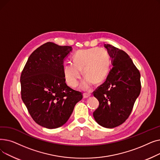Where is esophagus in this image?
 Here are the masks:
<instances>
[{"label": "esophagus", "instance_id": "34e87169", "mask_svg": "<svg viewBox=\"0 0 160 160\" xmlns=\"http://www.w3.org/2000/svg\"><path fill=\"white\" fill-rule=\"evenodd\" d=\"M83 97L84 98H88L91 97V94L90 93H83Z\"/></svg>", "mask_w": 160, "mask_h": 160}]
</instances>
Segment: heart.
<instances>
[{
	"label": "heart",
	"mask_w": 160,
	"mask_h": 160,
	"mask_svg": "<svg viewBox=\"0 0 160 160\" xmlns=\"http://www.w3.org/2000/svg\"><path fill=\"white\" fill-rule=\"evenodd\" d=\"M73 64L63 67V75L67 85L75 88L81 78L82 71L85 78L80 86L83 90L89 89L92 83L98 85L106 78L110 67V60L104 48L80 50L72 58Z\"/></svg>",
	"instance_id": "1"
}]
</instances>
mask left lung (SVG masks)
Listing matches in <instances>:
<instances>
[{
  "label": "left lung",
  "instance_id": "obj_1",
  "mask_svg": "<svg viewBox=\"0 0 160 160\" xmlns=\"http://www.w3.org/2000/svg\"><path fill=\"white\" fill-rule=\"evenodd\" d=\"M104 47L113 67L106 81L93 92L99 102L93 117L99 125L113 128L122 124L130 115L141 92V76L123 50L109 44H104Z\"/></svg>",
  "mask_w": 160,
  "mask_h": 160
}]
</instances>
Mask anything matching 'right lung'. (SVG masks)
<instances>
[{"mask_svg": "<svg viewBox=\"0 0 160 160\" xmlns=\"http://www.w3.org/2000/svg\"><path fill=\"white\" fill-rule=\"evenodd\" d=\"M72 48L48 42L28 59L21 76V97L32 119L54 129L68 121L82 93L66 84L63 62Z\"/></svg>", "mask_w": 160, "mask_h": 160, "instance_id": "right-lung-1", "label": "right lung"}]
</instances>
